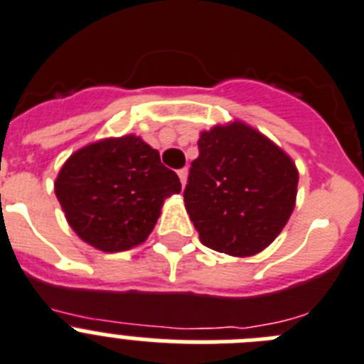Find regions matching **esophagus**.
<instances>
[{
  "instance_id": "esophagus-1",
  "label": "esophagus",
  "mask_w": 364,
  "mask_h": 364,
  "mask_svg": "<svg viewBox=\"0 0 364 364\" xmlns=\"http://www.w3.org/2000/svg\"><path fill=\"white\" fill-rule=\"evenodd\" d=\"M178 176H179V181H181V185L185 186L186 185V178H188V170H186V168L178 170Z\"/></svg>"
}]
</instances>
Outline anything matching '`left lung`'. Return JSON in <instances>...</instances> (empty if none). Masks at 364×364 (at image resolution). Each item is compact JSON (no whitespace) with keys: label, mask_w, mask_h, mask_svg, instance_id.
Here are the masks:
<instances>
[{"label":"left lung","mask_w":364,"mask_h":364,"mask_svg":"<svg viewBox=\"0 0 364 364\" xmlns=\"http://www.w3.org/2000/svg\"><path fill=\"white\" fill-rule=\"evenodd\" d=\"M198 149L183 198L201 243L239 257L267 248L296 205L292 159L243 123L203 132Z\"/></svg>","instance_id":"left-lung-1"}]
</instances>
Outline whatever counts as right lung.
Wrapping results in <instances>:
<instances>
[{
	"mask_svg": "<svg viewBox=\"0 0 364 364\" xmlns=\"http://www.w3.org/2000/svg\"><path fill=\"white\" fill-rule=\"evenodd\" d=\"M55 196L68 225L103 252L143 243L163 201L181 192L174 170L141 137L103 139L72 154L55 179Z\"/></svg>",
	"mask_w": 364,
	"mask_h": 364,
	"instance_id": "obj_1",
	"label": "right lung"
}]
</instances>
